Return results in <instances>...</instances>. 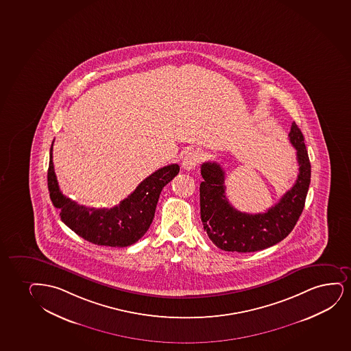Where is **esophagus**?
<instances>
[{
  "mask_svg": "<svg viewBox=\"0 0 351 351\" xmlns=\"http://www.w3.org/2000/svg\"><path fill=\"white\" fill-rule=\"evenodd\" d=\"M201 160V154L196 150H191L188 152L183 160H182V168L184 170H193L196 165H199Z\"/></svg>",
  "mask_w": 351,
  "mask_h": 351,
  "instance_id": "1",
  "label": "esophagus"
}]
</instances>
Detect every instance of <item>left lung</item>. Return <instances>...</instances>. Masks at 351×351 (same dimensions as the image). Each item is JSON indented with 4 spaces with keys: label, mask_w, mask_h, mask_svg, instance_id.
<instances>
[{
    "label": "left lung",
    "mask_w": 351,
    "mask_h": 351,
    "mask_svg": "<svg viewBox=\"0 0 351 351\" xmlns=\"http://www.w3.org/2000/svg\"><path fill=\"white\" fill-rule=\"evenodd\" d=\"M289 138L297 150L299 173L290 191L267 212L248 214L235 209L226 197L225 171L217 162L201 165V220L215 246L227 252L248 253L280 243L291 233L303 212L311 180V165L304 136L292 123Z\"/></svg>",
    "instance_id": "left-lung-1"
}]
</instances>
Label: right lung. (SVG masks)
Masks as SVG:
<instances>
[{"mask_svg": "<svg viewBox=\"0 0 351 351\" xmlns=\"http://www.w3.org/2000/svg\"><path fill=\"white\" fill-rule=\"evenodd\" d=\"M180 171L178 165L156 170L139 183L126 199L113 208H88L66 197L58 184L53 165V143L49 150L47 182L49 197L67 227L88 243L99 246L126 247L147 233L155 217L163 186Z\"/></svg>", "mask_w": 351, "mask_h": 351, "instance_id": "right-lung-1", "label": "right lung"}]
</instances>
